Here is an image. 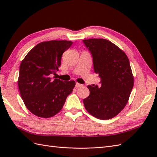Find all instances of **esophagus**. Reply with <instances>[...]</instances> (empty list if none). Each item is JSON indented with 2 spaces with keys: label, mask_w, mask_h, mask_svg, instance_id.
I'll return each instance as SVG.
<instances>
[{
  "label": "esophagus",
  "mask_w": 157,
  "mask_h": 157,
  "mask_svg": "<svg viewBox=\"0 0 157 157\" xmlns=\"http://www.w3.org/2000/svg\"><path fill=\"white\" fill-rule=\"evenodd\" d=\"M81 86H82V85L79 84V83H76L75 84V88H79V87H81Z\"/></svg>",
  "instance_id": "obj_1"
}]
</instances>
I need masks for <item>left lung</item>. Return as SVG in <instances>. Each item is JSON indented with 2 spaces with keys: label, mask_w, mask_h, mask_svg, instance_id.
Wrapping results in <instances>:
<instances>
[{
  "label": "left lung",
  "mask_w": 157,
  "mask_h": 157,
  "mask_svg": "<svg viewBox=\"0 0 157 157\" xmlns=\"http://www.w3.org/2000/svg\"><path fill=\"white\" fill-rule=\"evenodd\" d=\"M93 58L94 71L101 86H88V97L84 99L90 114L99 119H109L121 112L128 103L134 86V77L125 53L105 39L83 40Z\"/></svg>",
  "instance_id": "1"
}]
</instances>
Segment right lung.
Wrapping results in <instances>:
<instances>
[{
    "instance_id": "right-lung-1",
    "label": "right lung",
    "mask_w": 157,
    "mask_h": 157,
    "mask_svg": "<svg viewBox=\"0 0 157 157\" xmlns=\"http://www.w3.org/2000/svg\"><path fill=\"white\" fill-rule=\"evenodd\" d=\"M71 41L51 40L35 46L19 67L18 86L26 107L33 114L49 118L61 111L66 98L74 88V81L53 79L59 71L63 53Z\"/></svg>"
}]
</instances>
